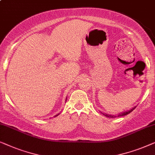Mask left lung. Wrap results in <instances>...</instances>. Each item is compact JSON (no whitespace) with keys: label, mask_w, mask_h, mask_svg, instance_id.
Segmentation results:
<instances>
[{"label":"left lung","mask_w":155,"mask_h":155,"mask_svg":"<svg viewBox=\"0 0 155 155\" xmlns=\"http://www.w3.org/2000/svg\"><path fill=\"white\" fill-rule=\"evenodd\" d=\"M136 107V106H135L134 107H133V108H131L130 109V110H128V111H125V112H121V113H119V114H117V115H112V114H106V113H103V112H101V113L103 115H104V116H106V117H110V118H114V117H122V116H125V115H126V114H129L130 112H131L133 110H134L135 108Z\"/></svg>","instance_id":"obj_1"}]
</instances>
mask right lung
Returning <instances> with one entry per match:
<instances>
[{
    "mask_svg": "<svg viewBox=\"0 0 155 155\" xmlns=\"http://www.w3.org/2000/svg\"><path fill=\"white\" fill-rule=\"evenodd\" d=\"M66 100H67V99H66ZM59 114H60V113H59V114H56V115H55V117H57V116H58V115H59Z\"/></svg>",
    "mask_w": 155,
    "mask_h": 155,
    "instance_id": "right-lung-1",
    "label": "right lung"
}]
</instances>
